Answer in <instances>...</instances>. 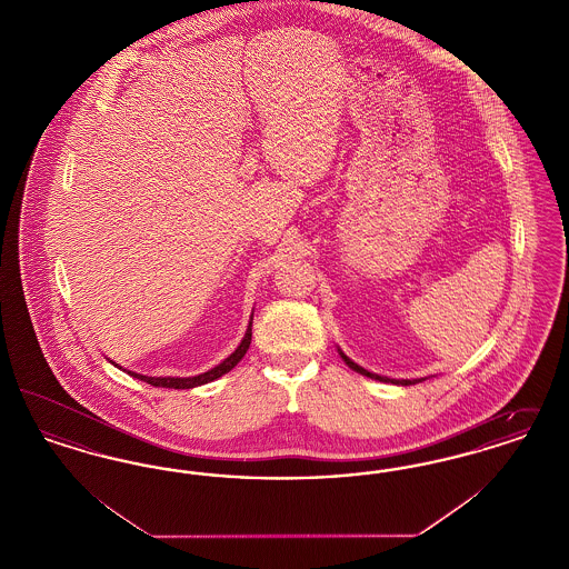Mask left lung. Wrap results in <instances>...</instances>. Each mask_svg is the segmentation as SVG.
I'll list each match as a JSON object with an SVG mask.
<instances>
[{
	"instance_id": "obj_1",
	"label": "left lung",
	"mask_w": 569,
	"mask_h": 569,
	"mask_svg": "<svg viewBox=\"0 0 569 569\" xmlns=\"http://www.w3.org/2000/svg\"><path fill=\"white\" fill-rule=\"evenodd\" d=\"M339 353H341V358H343V360H346V365H348V367H350V369H352V371H356V373H360V376H367V378H371V379H379V381H392V383H401V386H409V383H416V381H418V379H413V381H411V379L381 378V376H376V373H369V371H367V369H362V367H358V365H356V362H352V360H350V358H348V356H346V353H343V352H339Z\"/></svg>"
}]
</instances>
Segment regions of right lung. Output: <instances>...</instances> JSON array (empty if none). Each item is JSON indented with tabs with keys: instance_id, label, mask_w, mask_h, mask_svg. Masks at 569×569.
I'll use <instances>...</instances> for the list:
<instances>
[{
	"instance_id": "obj_1",
	"label": "right lung",
	"mask_w": 569,
	"mask_h": 569,
	"mask_svg": "<svg viewBox=\"0 0 569 569\" xmlns=\"http://www.w3.org/2000/svg\"><path fill=\"white\" fill-rule=\"evenodd\" d=\"M251 320H253V318H251ZM249 343H251V322H249V328H247V332H244L241 346H239L234 352L230 353L221 365H217L216 369H211V371H207V373H202V376H196V378H149V376H138V373H132V371H130V376L142 379V381H147V383H151V386H160V388H174V390L196 388V386L209 383V381H213V379L221 378L223 373L232 371V369L239 365V360L247 353V350H249Z\"/></svg>"
}]
</instances>
